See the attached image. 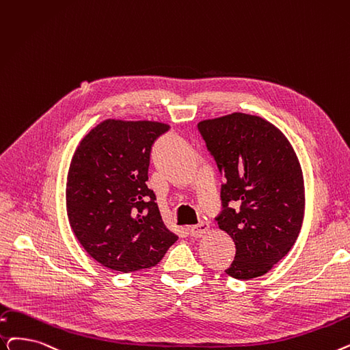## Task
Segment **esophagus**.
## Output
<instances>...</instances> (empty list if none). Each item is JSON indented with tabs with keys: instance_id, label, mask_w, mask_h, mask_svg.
I'll list each match as a JSON object with an SVG mask.
<instances>
[{
	"instance_id": "esophagus-1",
	"label": "esophagus",
	"mask_w": 350,
	"mask_h": 350,
	"mask_svg": "<svg viewBox=\"0 0 350 350\" xmlns=\"http://www.w3.org/2000/svg\"><path fill=\"white\" fill-rule=\"evenodd\" d=\"M207 230H208V223H206V221H200L199 224H194L189 229V232L193 237H202L203 234H206Z\"/></svg>"
}]
</instances>
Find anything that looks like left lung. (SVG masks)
Wrapping results in <instances>:
<instances>
[{
    "label": "left lung",
    "instance_id": "1",
    "mask_svg": "<svg viewBox=\"0 0 350 350\" xmlns=\"http://www.w3.org/2000/svg\"><path fill=\"white\" fill-rule=\"evenodd\" d=\"M197 129L224 177L216 220L236 245L224 271L259 278L293 247L301 229L305 185L297 156L284 134L257 116L233 113Z\"/></svg>",
    "mask_w": 350,
    "mask_h": 350
}]
</instances>
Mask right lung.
Listing matches in <instances>:
<instances>
[{"instance_id":"add662e5","label":"right lung","mask_w":350,"mask_h":350,"mask_svg":"<svg viewBox=\"0 0 350 350\" xmlns=\"http://www.w3.org/2000/svg\"><path fill=\"white\" fill-rule=\"evenodd\" d=\"M157 121L105 120L81 140L67 176L71 229L96 262L116 271L156 266L178 239L150 190V154L169 131Z\"/></svg>"}]
</instances>
